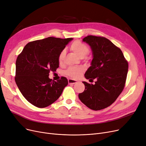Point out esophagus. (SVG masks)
Segmentation results:
<instances>
[{
    "instance_id": "obj_1",
    "label": "esophagus",
    "mask_w": 146,
    "mask_h": 146,
    "mask_svg": "<svg viewBox=\"0 0 146 146\" xmlns=\"http://www.w3.org/2000/svg\"><path fill=\"white\" fill-rule=\"evenodd\" d=\"M68 82L69 84H76L78 81L76 80L72 79H69L68 80Z\"/></svg>"
}]
</instances>
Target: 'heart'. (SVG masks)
<instances>
[{
  "instance_id": "1",
  "label": "heart",
  "mask_w": 146,
  "mask_h": 146,
  "mask_svg": "<svg viewBox=\"0 0 146 146\" xmlns=\"http://www.w3.org/2000/svg\"><path fill=\"white\" fill-rule=\"evenodd\" d=\"M70 49L80 58H88L86 55L89 52V48L86 44L81 42L79 40H75L72 44ZM65 56V51L62 50L58 56V62L60 64L62 62ZM84 72V68L82 67H73L68 68L66 71V74L70 77L74 79L79 78Z\"/></svg>"
}]
</instances>
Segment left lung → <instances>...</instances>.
<instances>
[{
    "instance_id": "obj_1",
    "label": "left lung",
    "mask_w": 146,
    "mask_h": 146,
    "mask_svg": "<svg viewBox=\"0 0 146 146\" xmlns=\"http://www.w3.org/2000/svg\"><path fill=\"white\" fill-rule=\"evenodd\" d=\"M83 41L90 46L93 56L85 77L96 82H82L85 88L79 98L90 109L100 110L112 104L122 92L128 63L120 49L106 37L90 35Z\"/></svg>"
}]
</instances>
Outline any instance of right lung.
I'll use <instances>...</instances> for the list:
<instances>
[{
	"mask_svg": "<svg viewBox=\"0 0 146 146\" xmlns=\"http://www.w3.org/2000/svg\"><path fill=\"white\" fill-rule=\"evenodd\" d=\"M73 38L49 37L28 43L16 61V84L24 97L39 108L57 100L68 85L65 77L54 81L49 73L59 67L58 56Z\"/></svg>",
	"mask_w": 146,
	"mask_h": 146,
	"instance_id": "obj_1",
	"label": "right lung"
}]
</instances>
